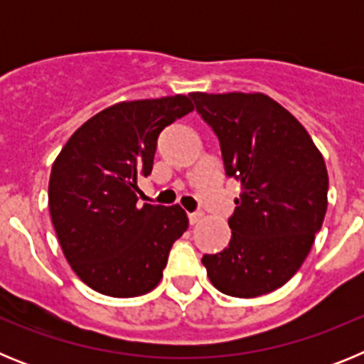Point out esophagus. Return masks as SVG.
I'll return each instance as SVG.
<instances>
[{
  "label": "esophagus",
  "mask_w": 364,
  "mask_h": 364,
  "mask_svg": "<svg viewBox=\"0 0 364 364\" xmlns=\"http://www.w3.org/2000/svg\"><path fill=\"white\" fill-rule=\"evenodd\" d=\"M188 217H189V224H191V226H195V224H198V222L202 220V213H189Z\"/></svg>",
  "instance_id": "1"
}]
</instances>
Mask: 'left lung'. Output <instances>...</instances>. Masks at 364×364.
<instances>
[{
  "instance_id": "8db88e82",
  "label": "left lung",
  "mask_w": 364,
  "mask_h": 364,
  "mask_svg": "<svg viewBox=\"0 0 364 364\" xmlns=\"http://www.w3.org/2000/svg\"><path fill=\"white\" fill-rule=\"evenodd\" d=\"M218 136L228 176L240 184L230 246L202 257L231 297L269 294L294 277L328 208V171L301 122L262 92H191Z\"/></svg>"
}]
</instances>
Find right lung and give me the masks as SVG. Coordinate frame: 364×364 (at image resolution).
<instances>
[{"label": "right lung", "mask_w": 364, "mask_h": 364, "mask_svg": "<svg viewBox=\"0 0 364 364\" xmlns=\"http://www.w3.org/2000/svg\"><path fill=\"white\" fill-rule=\"evenodd\" d=\"M193 111L186 95L118 102L80 125L53 164L49 210L62 252L89 288L138 297L162 279L188 230L175 205H138V176L153 169L164 127Z\"/></svg>", "instance_id": "obj_1"}]
</instances>
